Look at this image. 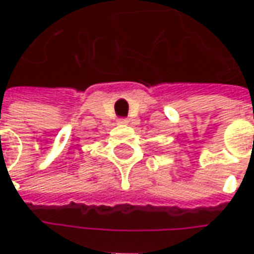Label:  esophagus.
<instances>
[{
  "mask_svg": "<svg viewBox=\"0 0 254 254\" xmlns=\"http://www.w3.org/2000/svg\"><path fill=\"white\" fill-rule=\"evenodd\" d=\"M117 124H118V125H127V118H120V120L117 121Z\"/></svg>",
  "mask_w": 254,
  "mask_h": 254,
  "instance_id": "obj_1",
  "label": "esophagus"
}]
</instances>
